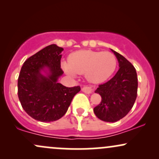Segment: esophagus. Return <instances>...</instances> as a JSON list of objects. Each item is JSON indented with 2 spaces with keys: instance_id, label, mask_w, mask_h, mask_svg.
Masks as SVG:
<instances>
[{
  "instance_id": "1",
  "label": "esophagus",
  "mask_w": 159,
  "mask_h": 159,
  "mask_svg": "<svg viewBox=\"0 0 159 159\" xmlns=\"http://www.w3.org/2000/svg\"><path fill=\"white\" fill-rule=\"evenodd\" d=\"M94 90H95L94 86H84V87L82 88V91L87 94L92 93Z\"/></svg>"
}]
</instances>
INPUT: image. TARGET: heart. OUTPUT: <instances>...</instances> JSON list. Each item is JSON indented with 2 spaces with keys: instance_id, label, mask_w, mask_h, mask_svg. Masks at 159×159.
<instances>
[{
  "instance_id": "b5f03b06",
  "label": "heart",
  "mask_w": 159,
  "mask_h": 159,
  "mask_svg": "<svg viewBox=\"0 0 159 159\" xmlns=\"http://www.w3.org/2000/svg\"><path fill=\"white\" fill-rule=\"evenodd\" d=\"M117 60L113 53L83 50L74 52L69 56V63L64 62L63 67L69 75L85 73L89 81L102 83L114 74Z\"/></svg>"
}]
</instances>
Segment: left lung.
Wrapping results in <instances>:
<instances>
[{"label":"left lung","mask_w":159,"mask_h":159,"mask_svg":"<svg viewBox=\"0 0 159 159\" xmlns=\"http://www.w3.org/2000/svg\"><path fill=\"white\" fill-rule=\"evenodd\" d=\"M111 51L119 63V70L95 91L101 96L102 101L93 111L98 119L114 123L123 118L132 108L138 93V77L132 63L119 53Z\"/></svg>","instance_id":"obj_1"}]
</instances>
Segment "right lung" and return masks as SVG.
Returning <instances> with one entry per match:
<instances>
[{
	"instance_id": "right-lung-1",
	"label": "right lung",
	"mask_w": 159,
	"mask_h": 159,
	"mask_svg": "<svg viewBox=\"0 0 159 159\" xmlns=\"http://www.w3.org/2000/svg\"><path fill=\"white\" fill-rule=\"evenodd\" d=\"M63 51L55 44L48 45L30 57L20 71L19 101L25 112L38 121L48 123L61 119L75 95L81 90L79 86L66 87L58 83L63 74L61 68Z\"/></svg>"
}]
</instances>
